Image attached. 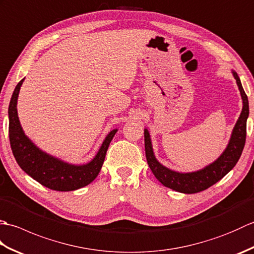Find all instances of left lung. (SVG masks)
<instances>
[{"mask_svg": "<svg viewBox=\"0 0 254 254\" xmlns=\"http://www.w3.org/2000/svg\"><path fill=\"white\" fill-rule=\"evenodd\" d=\"M233 75L240 90L244 106H242V111L238 121L236 123L233 133H231L227 147L214 163L209 164L201 170L193 172H177L167 168L156 159L149 132L147 128L144 130L145 154H146L147 164L156 179L163 186L186 194L201 192L218 182L238 163L246 143L247 119L249 117V101H248V97L244 88H242L238 74L233 71Z\"/></svg>", "mask_w": 254, "mask_h": 254, "instance_id": "8db88e82", "label": "left lung"}]
</instances>
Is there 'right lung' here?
<instances>
[{
	"instance_id": "right-lung-1",
	"label": "right lung",
	"mask_w": 254,
	"mask_h": 254,
	"mask_svg": "<svg viewBox=\"0 0 254 254\" xmlns=\"http://www.w3.org/2000/svg\"><path fill=\"white\" fill-rule=\"evenodd\" d=\"M24 78L16 85L8 106V135L14 157L32 179L51 190L74 191L93 182L104 164L107 149L117 128L106 136L94 159L85 165H72L42 152L25 135L17 115V98Z\"/></svg>"
}]
</instances>
